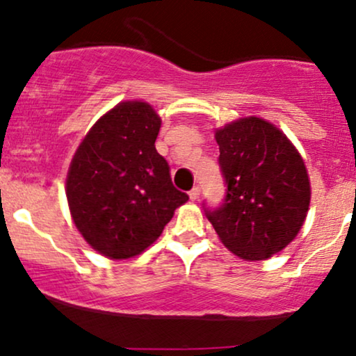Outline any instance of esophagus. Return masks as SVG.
I'll return each instance as SVG.
<instances>
[{
	"label": "esophagus",
	"mask_w": 356,
	"mask_h": 356,
	"mask_svg": "<svg viewBox=\"0 0 356 356\" xmlns=\"http://www.w3.org/2000/svg\"><path fill=\"white\" fill-rule=\"evenodd\" d=\"M199 195H201V187H199V186L192 187V189L189 191V197H191V201H197Z\"/></svg>",
	"instance_id": "obj_1"
}]
</instances>
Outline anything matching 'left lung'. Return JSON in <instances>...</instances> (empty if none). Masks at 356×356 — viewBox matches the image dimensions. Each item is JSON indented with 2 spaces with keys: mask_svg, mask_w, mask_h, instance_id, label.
I'll use <instances>...</instances> for the list:
<instances>
[{
  "mask_svg": "<svg viewBox=\"0 0 356 356\" xmlns=\"http://www.w3.org/2000/svg\"><path fill=\"white\" fill-rule=\"evenodd\" d=\"M226 197L206 209L219 239L246 261L268 259L296 238L312 187L303 159L277 127L259 117L216 130Z\"/></svg>",
  "mask_w": 356,
  "mask_h": 356,
  "instance_id": "obj_1",
  "label": "left lung"
}]
</instances>
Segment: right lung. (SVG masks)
<instances>
[{"label":"right lung","instance_id":"add662e5","mask_svg":"<svg viewBox=\"0 0 356 356\" xmlns=\"http://www.w3.org/2000/svg\"><path fill=\"white\" fill-rule=\"evenodd\" d=\"M161 117L122 102L90 129L72 159L67 199L85 241L110 259L140 254L189 195L177 191L155 150Z\"/></svg>","mask_w":356,"mask_h":356}]
</instances>
